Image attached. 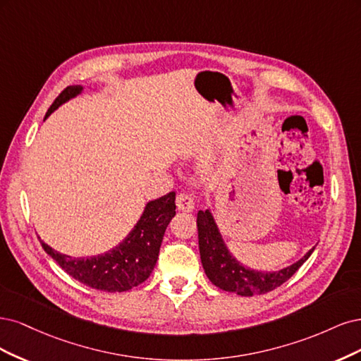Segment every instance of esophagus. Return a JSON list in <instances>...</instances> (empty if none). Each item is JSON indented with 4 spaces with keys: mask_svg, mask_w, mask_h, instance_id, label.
I'll use <instances>...</instances> for the list:
<instances>
[{
    "mask_svg": "<svg viewBox=\"0 0 361 361\" xmlns=\"http://www.w3.org/2000/svg\"><path fill=\"white\" fill-rule=\"evenodd\" d=\"M176 204H177L178 210L184 212V213H190L195 208V200H193V196L189 193H180L177 196Z\"/></svg>",
    "mask_w": 361,
    "mask_h": 361,
    "instance_id": "34e87169",
    "label": "esophagus"
}]
</instances>
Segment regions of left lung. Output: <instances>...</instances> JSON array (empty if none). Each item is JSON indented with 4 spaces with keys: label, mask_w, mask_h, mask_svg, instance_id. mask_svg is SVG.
<instances>
[{
    "label": "left lung",
    "mask_w": 361,
    "mask_h": 361,
    "mask_svg": "<svg viewBox=\"0 0 361 361\" xmlns=\"http://www.w3.org/2000/svg\"><path fill=\"white\" fill-rule=\"evenodd\" d=\"M197 241L204 271L210 282L217 288L243 297L265 294L285 283L301 265H303L315 247H312L303 258L277 271H258L244 267L228 250L220 234L216 220L208 210L197 212Z\"/></svg>",
    "instance_id": "1"
}]
</instances>
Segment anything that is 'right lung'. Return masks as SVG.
<instances>
[{"instance_id":"add662e5","label":"right lung","mask_w":361,"mask_h":361,"mask_svg":"<svg viewBox=\"0 0 361 361\" xmlns=\"http://www.w3.org/2000/svg\"><path fill=\"white\" fill-rule=\"evenodd\" d=\"M82 91V85L67 87L46 112L44 120L63 103L75 99ZM173 216H176V192H169L159 200L147 202L129 235L117 246L88 258L68 257L48 246L40 237L39 240L44 252L78 282L104 293H124L147 281L154 270L161 240Z\"/></svg>"}]
</instances>
